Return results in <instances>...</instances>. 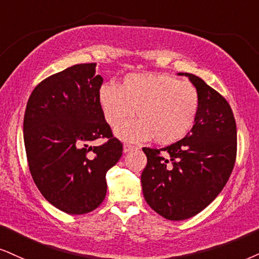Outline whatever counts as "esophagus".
<instances>
[{"label":"esophagus","mask_w":259,"mask_h":259,"mask_svg":"<svg viewBox=\"0 0 259 259\" xmlns=\"http://www.w3.org/2000/svg\"><path fill=\"white\" fill-rule=\"evenodd\" d=\"M135 149H137L135 145H131V144H124L123 145V152H124V154H126V152L131 151V150H135Z\"/></svg>","instance_id":"esophagus-1"}]
</instances>
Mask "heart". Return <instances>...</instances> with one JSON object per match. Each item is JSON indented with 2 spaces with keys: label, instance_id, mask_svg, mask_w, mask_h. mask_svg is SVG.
Segmentation results:
<instances>
[{
  "label": "heart",
  "instance_id": "b5f03b06",
  "mask_svg": "<svg viewBox=\"0 0 259 259\" xmlns=\"http://www.w3.org/2000/svg\"><path fill=\"white\" fill-rule=\"evenodd\" d=\"M98 104L105 121L117 128L135 113L138 120L124 124L117 135L124 140L151 138L173 144L192 130L200 108L199 92L187 81L165 74L131 73L120 82L98 89Z\"/></svg>",
  "mask_w": 259,
  "mask_h": 259
}]
</instances>
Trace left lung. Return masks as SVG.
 I'll return each instance as SVG.
<instances>
[{"label": "left lung", "instance_id": "8db88e82", "mask_svg": "<svg viewBox=\"0 0 259 259\" xmlns=\"http://www.w3.org/2000/svg\"><path fill=\"white\" fill-rule=\"evenodd\" d=\"M185 75L199 92L200 108L186 137L163 149L143 148L146 203L170 221L197 215L219 196L237 157V124L231 105L199 76ZM161 152H164L163 155Z\"/></svg>", "mask_w": 259, "mask_h": 259}]
</instances>
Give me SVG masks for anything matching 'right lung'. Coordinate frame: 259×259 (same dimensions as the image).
<instances>
[{
	"label": "right lung",
	"instance_id": "1",
	"mask_svg": "<svg viewBox=\"0 0 259 259\" xmlns=\"http://www.w3.org/2000/svg\"><path fill=\"white\" fill-rule=\"evenodd\" d=\"M103 78L96 63H81L50 75L28 98L24 142L28 168L43 197L69 215L101 205L107 194L105 174L122 155L98 104ZM107 138L100 147L91 143Z\"/></svg>",
	"mask_w": 259,
	"mask_h": 259
}]
</instances>
